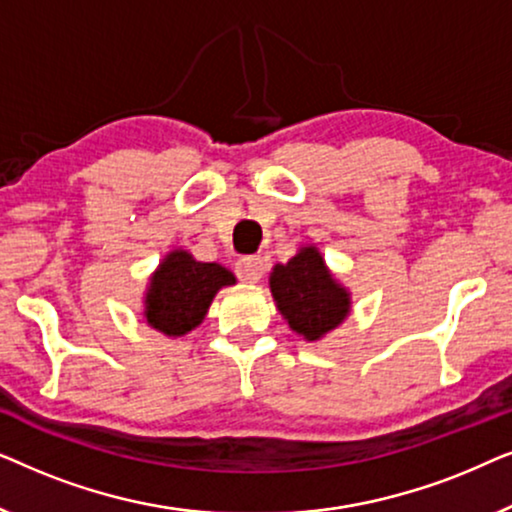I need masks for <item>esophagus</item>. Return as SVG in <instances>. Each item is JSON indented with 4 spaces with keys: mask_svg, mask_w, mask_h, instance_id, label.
<instances>
[{
    "mask_svg": "<svg viewBox=\"0 0 512 512\" xmlns=\"http://www.w3.org/2000/svg\"><path fill=\"white\" fill-rule=\"evenodd\" d=\"M263 270H265V263L263 258L258 256H242L235 265V272L237 277H240V282H247V284L258 282V279L263 277Z\"/></svg>",
    "mask_w": 512,
    "mask_h": 512,
    "instance_id": "obj_1",
    "label": "esophagus"
}]
</instances>
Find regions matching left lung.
<instances>
[{"label": "left lung", "instance_id": "obj_1", "mask_svg": "<svg viewBox=\"0 0 512 512\" xmlns=\"http://www.w3.org/2000/svg\"><path fill=\"white\" fill-rule=\"evenodd\" d=\"M270 289L279 312L305 340H319L349 312V293L331 277L314 247L300 249L286 265H275Z\"/></svg>", "mask_w": 512, "mask_h": 512}]
</instances>
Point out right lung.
Returning <instances> with one entry per match:
<instances>
[{
  "instance_id": "right-lung-1",
  "label": "right lung",
  "mask_w": 512,
  "mask_h": 512,
  "mask_svg": "<svg viewBox=\"0 0 512 512\" xmlns=\"http://www.w3.org/2000/svg\"><path fill=\"white\" fill-rule=\"evenodd\" d=\"M235 277L216 263L195 261L186 251H172L160 263L146 291L144 317L165 335H184L205 319L209 303L221 286Z\"/></svg>"
}]
</instances>
